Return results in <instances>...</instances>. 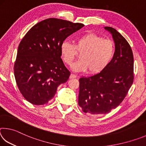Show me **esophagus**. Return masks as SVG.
<instances>
[{"instance_id":"obj_1","label":"esophagus","mask_w":146,"mask_h":146,"mask_svg":"<svg viewBox=\"0 0 146 146\" xmlns=\"http://www.w3.org/2000/svg\"><path fill=\"white\" fill-rule=\"evenodd\" d=\"M76 77V76L75 75H74V74H73V73H71V75H70V78H75Z\"/></svg>"}]
</instances>
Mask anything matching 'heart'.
I'll return each mask as SVG.
<instances>
[{"mask_svg": "<svg viewBox=\"0 0 146 146\" xmlns=\"http://www.w3.org/2000/svg\"><path fill=\"white\" fill-rule=\"evenodd\" d=\"M115 44L110 39L89 33L79 36L75 44L64 41L60 45V52L64 62L71 65L80 54V60L74 64L72 68L78 72L87 71L97 74L104 70L115 55Z\"/></svg>", "mask_w": 146, "mask_h": 146, "instance_id": "1", "label": "heart"}]
</instances>
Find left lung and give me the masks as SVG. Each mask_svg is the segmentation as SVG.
I'll use <instances>...</instances> for the list:
<instances>
[{
    "label": "left lung",
    "instance_id": "left-lung-1",
    "mask_svg": "<svg viewBox=\"0 0 146 146\" xmlns=\"http://www.w3.org/2000/svg\"><path fill=\"white\" fill-rule=\"evenodd\" d=\"M105 29L115 43L111 61L99 73L79 79L78 105L83 112L107 114L120 104L134 80L131 48L125 38L111 27Z\"/></svg>",
    "mask_w": 146,
    "mask_h": 146
}]
</instances>
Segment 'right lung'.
<instances>
[{
    "instance_id": "obj_1",
    "label": "right lung",
    "mask_w": 146,
    "mask_h": 146,
    "mask_svg": "<svg viewBox=\"0 0 146 146\" xmlns=\"http://www.w3.org/2000/svg\"><path fill=\"white\" fill-rule=\"evenodd\" d=\"M84 26L51 18L29 29L19 44L14 75L24 98L32 104L48 103L58 86L68 80L70 72L61 59L64 40Z\"/></svg>"
}]
</instances>
